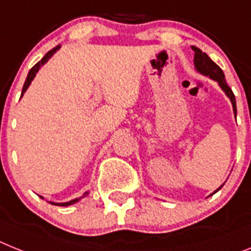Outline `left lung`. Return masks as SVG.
I'll use <instances>...</instances> for the list:
<instances>
[{
    "label": "left lung",
    "instance_id": "left-lung-1",
    "mask_svg": "<svg viewBox=\"0 0 251 251\" xmlns=\"http://www.w3.org/2000/svg\"><path fill=\"white\" fill-rule=\"evenodd\" d=\"M191 50H193L194 53H195L194 54V65H195V69H197L201 74H203V75H205V76H209L210 79L216 80L217 83L220 84L222 90L226 93V96L228 97L231 103H232L233 113H235V116H236V100H235V96H233L231 88L227 85L226 79H225V74H223V71L221 70V67L217 64H214L213 61L209 58V56H208L207 53H204L203 50H199L198 47H194L193 46ZM222 186L218 187L214 193H217V191L220 190Z\"/></svg>",
    "mask_w": 251,
    "mask_h": 251
}]
</instances>
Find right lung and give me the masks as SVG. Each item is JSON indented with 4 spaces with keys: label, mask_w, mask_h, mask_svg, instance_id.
I'll list each match as a JSON object with an SVG mask.
<instances>
[{
    "label": "right lung",
    "mask_w": 251,
    "mask_h": 251,
    "mask_svg": "<svg viewBox=\"0 0 251 251\" xmlns=\"http://www.w3.org/2000/svg\"><path fill=\"white\" fill-rule=\"evenodd\" d=\"M58 48H60V46H57V47H56V48H53V50H50V52H48V53H46V56H44V57L42 58V60L39 61V62H37V64H35L34 66L31 67V69H30V71H29V74H28V76H26V80H25L24 86H23L22 97H23V94L25 93V90L28 89V86L30 85L31 80L34 79L35 74H37V73H38V70H39V69H41V66H43V65L46 64V62H47V61L50 60V58L52 57V56H53V53H54V52H56V50H58ZM86 194H88V191H86V193L84 194L83 197L76 198V199H74V201H66V203H53V201H50V204H54V205H60V207H67V205H71V204H74V203H76V201H79L80 199H81V198H84V197H85ZM41 198H42V197H41Z\"/></svg>",
    "instance_id": "add662e5"
}]
</instances>
